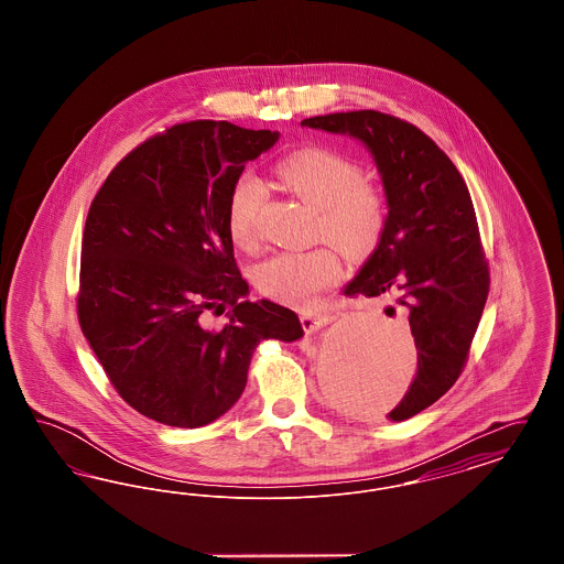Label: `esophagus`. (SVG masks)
<instances>
[{"label": "esophagus", "instance_id": "1", "mask_svg": "<svg viewBox=\"0 0 564 564\" xmlns=\"http://www.w3.org/2000/svg\"><path fill=\"white\" fill-rule=\"evenodd\" d=\"M300 322H302V327H304L306 334H315L317 329H322L323 325L334 322V317H332V315H323V313L308 311V313H302V315H300Z\"/></svg>", "mask_w": 564, "mask_h": 564}]
</instances>
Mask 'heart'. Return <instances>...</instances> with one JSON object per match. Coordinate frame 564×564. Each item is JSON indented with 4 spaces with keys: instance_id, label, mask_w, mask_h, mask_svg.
<instances>
[{
    "instance_id": "obj_1",
    "label": "heart",
    "mask_w": 564,
    "mask_h": 564,
    "mask_svg": "<svg viewBox=\"0 0 564 564\" xmlns=\"http://www.w3.org/2000/svg\"><path fill=\"white\" fill-rule=\"evenodd\" d=\"M276 175L302 203L319 212L325 239L343 253L361 258L375 249L384 226V198L361 182L357 162L327 148H302L276 164ZM264 200L262 180L242 173L228 200V230L242 249L258 241V214ZM253 279L262 294L306 306L340 279V260L329 247L281 251L258 264Z\"/></svg>"
}]
</instances>
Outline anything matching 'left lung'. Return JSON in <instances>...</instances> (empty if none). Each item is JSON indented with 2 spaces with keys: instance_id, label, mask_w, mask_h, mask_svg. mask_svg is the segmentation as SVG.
I'll use <instances>...</instances> for the list:
<instances>
[{
  "instance_id": "obj_1",
  "label": "left lung",
  "mask_w": 564,
  "mask_h": 564,
  "mask_svg": "<svg viewBox=\"0 0 564 564\" xmlns=\"http://www.w3.org/2000/svg\"><path fill=\"white\" fill-rule=\"evenodd\" d=\"M300 124L349 134L375 159L387 217L372 256L345 294H398L419 355L410 389L389 412L400 423L455 384L482 317L488 269L469 189L430 137L400 118L361 109Z\"/></svg>"
}]
</instances>
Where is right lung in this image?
<instances>
[{
    "instance_id": "1",
    "label": "right lung",
    "mask_w": 564,
    "mask_h": 564,
    "mask_svg": "<svg viewBox=\"0 0 564 564\" xmlns=\"http://www.w3.org/2000/svg\"><path fill=\"white\" fill-rule=\"evenodd\" d=\"M279 141L196 120L134 148L84 224L78 319L120 398L169 427L196 430L239 402L262 340L294 343V311L249 302L228 200L249 161ZM226 312L219 330L206 313Z\"/></svg>"
}]
</instances>
